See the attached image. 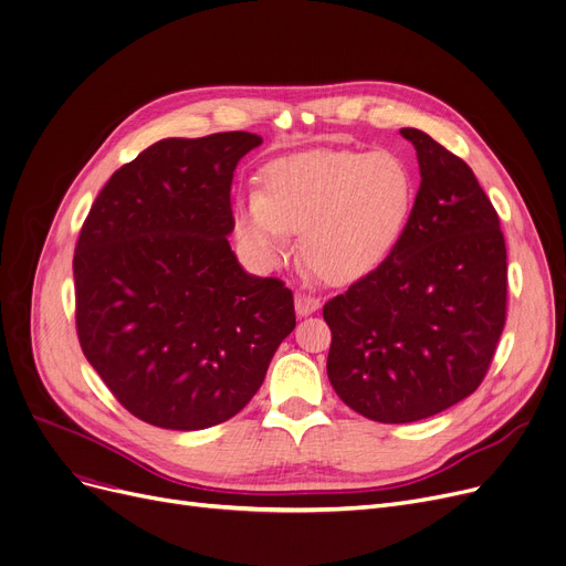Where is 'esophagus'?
I'll return each instance as SVG.
<instances>
[{
	"label": "esophagus",
	"instance_id": "34e87169",
	"mask_svg": "<svg viewBox=\"0 0 566 566\" xmlns=\"http://www.w3.org/2000/svg\"><path fill=\"white\" fill-rule=\"evenodd\" d=\"M318 307H321V301L316 298V295L295 293V312H298V316H310V314H314Z\"/></svg>",
	"mask_w": 566,
	"mask_h": 566
}]
</instances>
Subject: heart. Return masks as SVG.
<instances>
[{
	"label": "heart",
	"instance_id": "1",
	"mask_svg": "<svg viewBox=\"0 0 566 566\" xmlns=\"http://www.w3.org/2000/svg\"><path fill=\"white\" fill-rule=\"evenodd\" d=\"M415 203V178L395 151H307L263 169V192L235 201V227L265 261L301 252L316 275L353 284L399 248Z\"/></svg>",
	"mask_w": 566,
	"mask_h": 566
}]
</instances>
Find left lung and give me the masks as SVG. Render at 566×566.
<instances>
[{"label": "left lung", "instance_id": "1", "mask_svg": "<svg viewBox=\"0 0 566 566\" xmlns=\"http://www.w3.org/2000/svg\"><path fill=\"white\" fill-rule=\"evenodd\" d=\"M422 184L395 254L323 305L328 378L365 418L406 424L480 388L507 318V248L472 169L418 128Z\"/></svg>", "mask_w": 566, "mask_h": 566}]
</instances>
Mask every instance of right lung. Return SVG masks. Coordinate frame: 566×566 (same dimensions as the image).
Instances as JSON below:
<instances>
[{
	"mask_svg": "<svg viewBox=\"0 0 566 566\" xmlns=\"http://www.w3.org/2000/svg\"><path fill=\"white\" fill-rule=\"evenodd\" d=\"M261 142L243 130L160 139L109 176L82 224L77 339L146 424L227 422L295 328L291 289L248 275L227 241L233 169Z\"/></svg>",
	"mask_w": 566,
	"mask_h": 566,
	"instance_id": "right-lung-1",
	"label": "right lung"
}]
</instances>
